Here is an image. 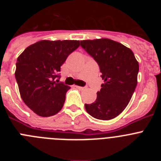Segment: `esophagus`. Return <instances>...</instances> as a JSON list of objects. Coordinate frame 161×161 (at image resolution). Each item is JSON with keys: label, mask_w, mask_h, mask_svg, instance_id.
<instances>
[{"label": "esophagus", "mask_w": 161, "mask_h": 161, "mask_svg": "<svg viewBox=\"0 0 161 161\" xmlns=\"http://www.w3.org/2000/svg\"><path fill=\"white\" fill-rule=\"evenodd\" d=\"M76 89H80V90H84V89H85V87H81V86H76Z\"/></svg>", "instance_id": "esophagus-1"}]
</instances>
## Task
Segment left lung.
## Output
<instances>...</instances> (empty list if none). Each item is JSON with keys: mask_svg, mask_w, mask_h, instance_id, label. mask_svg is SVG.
I'll return each instance as SVG.
<instances>
[{"mask_svg": "<svg viewBox=\"0 0 161 161\" xmlns=\"http://www.w3.org/2000/svg\"><path fill=\"white\" fill-rule=\"evenodd\" d=\"M80 46L99 65L104 84L86 111L97 119L110 120L124 110L137 85L139 63L133 52L120 42L100 38L80 41Z\"/></svg>", "mask_w": 161, "mask_h": 161, "instance_id": "1", "label": "left lung"}]
</instances>
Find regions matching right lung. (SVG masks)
I'll return each mask as SVG.
<instances>
[{
  "label": "right lung",
  "mask_w": 161,
  "mask_h": 161,
  "mask_svg": "<svg viewBox=\"0 0 161 161\" xmlns=\"http://www.w3.org/2000/svg\"><path fill=\"white\" fill-rule=\"evenodd\" d=\"M79 46L78 40H41L18 56L15 77L21 97L36 114L49 117L61 110L70 87L55 78L59 77L61 65Z\"/></svg>",
  "instance_id": "obj_1"
}]
</instances>
